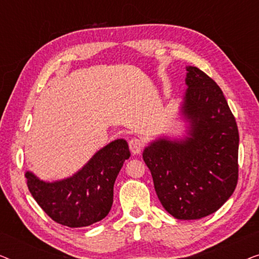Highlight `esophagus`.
I'll return each instance as SVG.
<instances>
[{
    "label": "esophagus",
    "instance_id": "obj_1",
    "mask_svg": "<svg viewBox=\"0 0 259 259\" xmlns=\"http://www.w3.org/2000/svg\"><path fill=\"white\" fill-rule=\"evenodd\" d=\"M128 145H130V150L133 154H139L144 146L143 141H141L140 139H138V138H133V139H131Z\"/></svg>",
    "mask_w": 259,
    "mask_h": 259
}]
</instances>
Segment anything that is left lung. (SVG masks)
Wrapping results in <instances>:
<instances>
[{
    "instance_id": "left-lung-1",
    "label": "left lung",
    "mask_w": 259,
    "mask_h": 259,
    "mask_svg": "<svg viewBox=\"0 0 259 259\" xmlns=\"http://www.w3.org/2000/svg\"><path fill=\"white\" fill-rule=\"evenodd\" d=\"M182 113L187 137L159 138L144 150L155 192L169 214L191 221L213 213L238 182L239 134L217 83L197 67H186Z\"/></svg>"
}]
</instances>
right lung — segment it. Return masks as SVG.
<instances>
[{"label": "right lung", "mask_w": 259, "mask_h": 259, "mask_svg": "<svg viewBox=\"0 0 259 259\" xmlns=\"http://www.w3.org/2000/svg\"><path fill=\"white\" fill-rule=\"evenodd\" d=\"M130 155L127 141L116 139L69 178L49 183L26 172L28 189L54 222L68 228L90 226L111 211L115 179Z\"/></svg>", "instance_id": "obj_1"}]
</instances>
